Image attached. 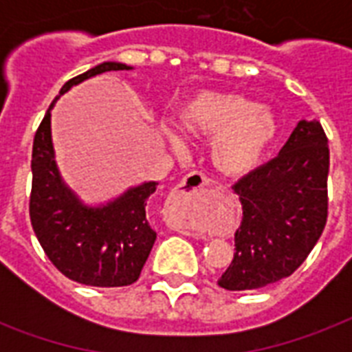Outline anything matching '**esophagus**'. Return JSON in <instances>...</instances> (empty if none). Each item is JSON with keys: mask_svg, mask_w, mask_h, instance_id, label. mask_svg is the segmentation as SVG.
<instances>
[{"mask_svg": "<svg viewBox=\"0 0 352 352\" xmlns=\"http://www.w3.org/2000/svg\"><path fill=\"white\" fill-rule=\"evenodd\" d=\"M208 186V177L203 175V173H199V171H192V173H188V175L177 184L173 199H177V201H179V199H197Z\"/></svg>", "mask_w": 352, "mask_h": 352, "instance_id": "esophagus-1", "label": "esophagus"}]
</instances>
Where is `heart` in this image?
<instances>
[{
  "instance_id": "b5f03b06",
  "label": "heart",
  "mask_w": 352,
  "mask_h": 352,
  "mask_svg": "<svg viewBox=\"0 0 352 352\" xmlns=\"http://www.w3.org/2000/svg\"><path fill=\"white\" fill-rule=\"evenodd\" d=\"M179 127L188 137L212 140V164L226 177H241L254 170L276 133L272 117L256 102L215 91L201 93L188 102L179 113ZM164 135L175 149L184 148L177 131L166 127Z\"/></svg>"
}]
</instances>
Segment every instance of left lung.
Listing matches in <instances>:
<instances>
[{
  "instance_id": "8db88e82",
  "label": "left lung",
  "mask_w": 352,
  "mask_h": 352,
  "mask_svg": "<svg viewBox=\"0 0 352 352\" xmlns=\"http://www.w3.org/2000/svg\"><path fill=\"white\" fill-rule=\"evenodd\" d=\"M327 135L318 120H300L278 157L232 186L243 221L219 287L261 289L305 261L327 223Z\"/></svg>"
}]
</instances>
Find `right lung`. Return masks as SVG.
I'll return each mask as SVG.
<instances>
[{
	"mask_svg": "<svg viewBox=\"0 0 352 352\" xmlns=\"http://www.w3.org/2000/svg\"><path fill=\"white\" fill-rule=\"evenodd\" d=\"M129 65L104 62L63 84L54 102L73 85L107 71H129ZM32 144V192L29 214L32 230L54 267L76 283L126 287L142 272L157 232L149 226L146 206L159 182H142L102 206H87L63 182L51 138V109Z\"/></svg>",
	"mask_w": 352,
	"mask_h": 352,
	"instance_id": "obj_1",
	"label": "right lung"
}]
</instances>
